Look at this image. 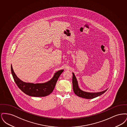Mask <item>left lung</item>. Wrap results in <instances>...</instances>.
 <instances>
[{"instance_id":"left-lung-1","label":"left lung","mask_w":127,"mask_h":127,"mask_svg":"<svg viewBox=\"0 0 127 127\" xmlns=\"http://www.w3.org/2000/svg\"><path fill=\"white\" fill-rule=\"evenodd\" d=\"M72 84H73V91L74 92L76 95H77L78 96L82 98H87V99H91L95 98L96 97H98L99 96H100L101 95L104 93L106 91L108 90L107 89L105 91H103L101 92H85L84 91L81 90L79 88V85L78 83V81L77 79L74 74V73H72Z\"/></svg>"}]
</instances>
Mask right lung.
Segmentation results:
<instances>
[{
  "label": "right lung",
  "instance_id": "right-lung-1",
  "mask_svg": "<svg viewBox=\"0 0 127 127\" xmlns=\"http://www.w3.org/2000/svg\"><path fill=\"white\" fill-rule=\"evenodd\" d=\"M11 71L14 80L18 88L27 95L32 97H45L49 95L54 90L57 81L64 70L55 73L53 77L49 81L44 83L34 84L22 81L17 77L11 66Z\"/></svg>",
  "mask_w": 127,
  "mask_h": 127
}]
</instances>
